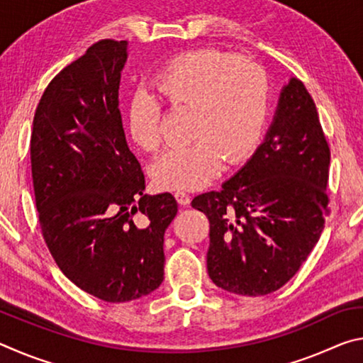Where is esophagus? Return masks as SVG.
Returning a JSON list of instances; mask_svg holds the SVG:
<instances>
[{
  "label": "esophagus",
  "mask_w": 363,
  "mask_h": 363,
  "mask_svg": "<svg viewBox=\"0 0 363 363\" xmlns=\"http://www.w3.org/2000/svg\"><path fill=\"white\" fill-rule=\"evenodd\" d=\"M174 195H176L177 203H179L181 206H187L190 203V195L187 192H184V190H177Z\"/></svg>",
  "instance_id": "34e87169"
}]
</instances>
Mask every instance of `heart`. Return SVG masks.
I'll return each mask as SVG.
<instances>
[{
  "mask_svg": "<svg viewBox=\"0 0 363 363\" xmlns=\"http://www.w3.org/2000/svg\"><path fill=\"white\" fill-rule=\"evenodd\" d=\"M150 89L169 106L194 108V143L171 147L153 163L158 187H203L218 176L223 158L238 162L261 138L269 112V82L250 60L216 49L187 52L163 67ZM160 113V102L147 93L128 102V131L140 149L157 150L162 144Z\"/></svg>",
  "mask_w": 363,
  "mask_h": 363,
  "instance_id": "heart-1",
  "label": "heart"
}]
</instances>
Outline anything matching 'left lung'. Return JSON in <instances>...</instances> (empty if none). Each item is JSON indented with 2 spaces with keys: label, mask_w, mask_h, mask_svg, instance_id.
<instances>
[{
  "label": "left lung",
  "mask_w": 363,
  "mask_h": 363,
  "mask_svg": "<svg viewBox=\"0 0 363 363\" xmlns=\"http://www.w3.org/2000/svg\"><path fill=\"white\" fill-rule=\"evenodd\" d=\"M328 168L315 104L290 78L253 157L218 192L192 200L210 220L206 267L214 285L264 296L298 272L323 230Z\"/></svg>",
  "instance_id": "1"
}]
</instances>
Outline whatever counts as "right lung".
I'll use <instances>...</instances> for the list:
<instances>
[{
  "label": "right lung",
  "mask_w": 363,
  "mask_h": 363,
  "mask_svg": "<svg viewBox=\"0 0 363 363\" xmlns=\"http://www.w3.org/2000/svg\"><path fill=\"white\" fill-rule=\"evenodd\" d=\"M128 41L101 40L60 70L33 118L30 160L40 227L83 291L126 303L162 285L171 194L147 195L118 108Z\"/></svg>",
  "instance_id": "add662e5"
}]
</instances>
